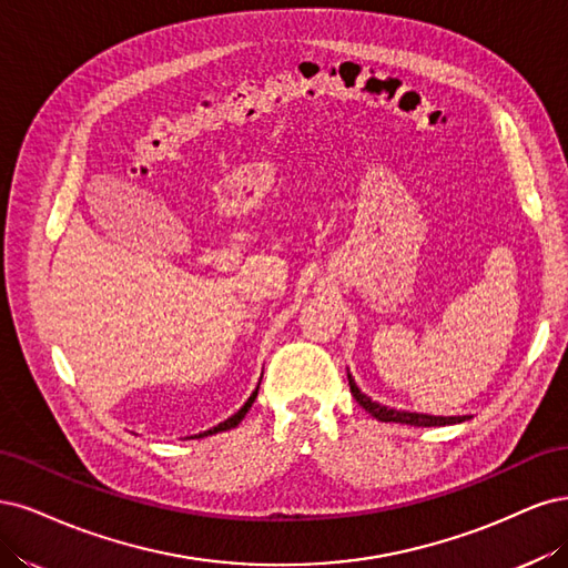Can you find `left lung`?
<instances>
[{
    "label": "left lung",
    "mask_w": 568,
    "mask_h": 568,
    "mask_svg": "<svg viewBox=\"0 0 568 568\" xmlns=\"http://www.w3.org/2000/svg\"><path fill=\"white\" fill-rule=\"evenodd\" d=\"M346 377H349V387L354 398L358 400V406H363L373 417H377L379 423H398V425H410V427H444V425H457L465 423L467 415H427V413H410V410H398L379 404V400H373L368 394H363L352 373L346 371Z\"/></svg>",
    "instance_id": "left-lung-1"
}]
</instances>
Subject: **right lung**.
Segmentation results:
<instances>
[{
	"label": "right lung",
	"mask_w": 568,
	"mask_h": 568,
	"mask_svg": "<svg viewBox=\"0 0 568 568\" xmlns=\"http://www.w3.org/2000/svg\"><path fill=\"white\" fill-rule=\"evenodd\" d=\"M257 394H260V384H257V389H254V392L250 394V398L245 400V404H243V408H241V410L233 413L229 419H224V423H219L216 427H212V429H207V432L193 434V436H186V438H203V436H210V434H219V432H226V429H233V427H237V425H241V419L247 415V410L252 408V404H254V398H257Z\"/></svg>",
	"instance_id": "right-lung-1"
}]
</instances>
